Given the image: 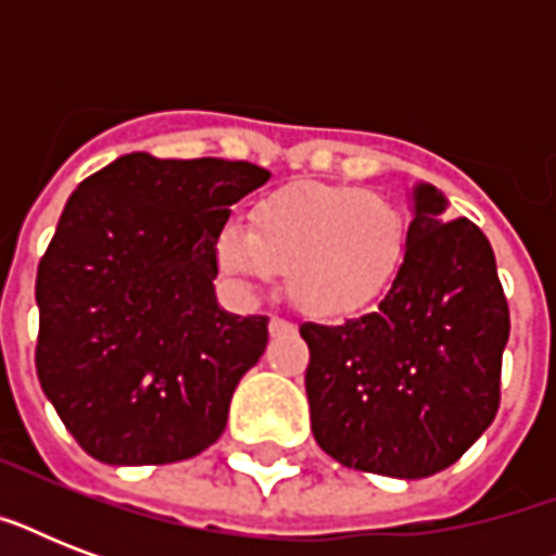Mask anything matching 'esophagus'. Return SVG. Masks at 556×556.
Returning a JSON list of instances; mask_svg holds the SVG:
<instances>
[{
  "instance_id": "34e87169",
  "label": "esophagus",
  "mask_w": 556,
  "mask_h": 556,
  "mask_svg": "<svg viewBox=\"0 0 556 556\" xmlns=\"http://www.w3.org/2000/svg\"><path fill=\"white\" fill-rule=\"evenodd\" d=\"M286 331H294V323L282 320V317H270V334H286Z\"/></svg>"
}]
</instances>
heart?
<instances>
[{"instance_id":"1","label":"heart","mask_w":556,"mask_h":556,"mask_svg":"<svg viewBox=\"0 0 556 556\" xmlns=\"http://www.w3.org/2000/svg\"><path fill=\"white\" fill-rule=\"evenodd\" d=\"M409 225L395 201L349 185H291L260 199L251 225L218 227L216 265L242 291L286 270V288L314 317H349L378 303L404 268Z\"/></svg>"}]
</instances>
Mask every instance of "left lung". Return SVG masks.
<instances>
[{
  "label": "left lung",
  "instance_id": "left-lung-1",
  "mask_svg": "<svg viewBox=\"0 0 556 556\" xmlns=\"http://www.w3.org/2000/svg\"><path fill=\"white\" fill-rule=\"evenodd\" d=\"M413 199L404 268L378 308L300 326L317 444L395 479L439 473L491 427L510 331L488 236L470 218L444 222L435 187L418 185Z\"/></svg>",
  "mask_w": 556,
  "mask_h": 556
}]
</instances>
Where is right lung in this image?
I'll use <instances>...</instances> for the list:
<instances>
[{
	"mask_svg": "<svg viewBox=\"0 0 556 556\" xmlns=\"http://www.w3.org/2000/svg\"><path fill=\"white\" fill-rule=\"evenodd\" d=\"M268 169L132 152L77 185L37 268V375L91 458L173 465L225 432L268 317L218 308V227Z\"/></svg>",
	"mask_w": 556,
	"mask_h": 556,
	"instance_id": "right-lung-1",
	"label": "right lung"
}]
</instances>
